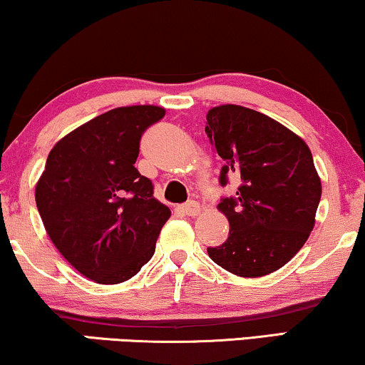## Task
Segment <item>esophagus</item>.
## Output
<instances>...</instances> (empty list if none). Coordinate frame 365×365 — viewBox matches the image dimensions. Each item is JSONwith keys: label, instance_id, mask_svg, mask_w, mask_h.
I'll use <instances>...</instances> for the list:
<instances>
[{"label": "esophagus", "instance_id": "obj_1", "mask_svg": "<svg viewBox=\"0 0 365 365\" xmlns=\"http://www.w3.org/2000/svg\"><path fill=\"white\" fill-rule=\"evenodd\" d=\"M181 211L186 214V216H199V214H201V206H199V202L191 201V202L184 204V206L181 207Z\"/></svg>", "mask_w": 365, "mask_h": 365}]
</instances>
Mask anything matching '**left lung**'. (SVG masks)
<instances>
[{"mask_svg": "<svg viewBox=\"0 0 365 365\" xmlns=\"http://www.w3.org/2000/svg\"><path fill=\"white\" fill-rule=\"evenodd\" d=\"M206 134L224 161L236 196L217 204L227 241L207 247L217 266L239 277L267 276L296 256L316 224L322 184L302 138L254 109L222 104L207 111Z\"/></svg>", "mask_w": 365, "mask_h": 365, "instance_id": "8db88e82", "label": "left lung"}]
</instances>
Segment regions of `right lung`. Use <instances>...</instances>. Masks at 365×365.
I'll return each mask as SVG.
<instances>
[{
    "instance_id": "obj_1",
    "label": "right lung",
    "mask_w": 365,
    "mask_h": 365,
    "mask_svg": "<svg viewBox=\"0 0 365 365\" xmlns=\"http://www.w3.org/2000/svg\"><path fill=\"white\" fill-rule=\"evenodd\" d=\"M166 109L123 106L59 139L36 182V206L49 239L84 277L119 284L153 257L171 211L134 168L146 128Z\"/></svg>"
}]
</instances>
